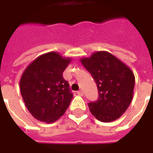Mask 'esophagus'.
Listing matches in <instances>:
<instances>
[{
	"label": "esophagus",
	"mask_w": 153,
	"mask_h": 153,
	"mask_svg": "<svg viewBox=\"0 0 153 153\" xmlns=\"http://www.w3.org/2000/svg\"><path fill=\"white\" fill-rule=\"evenodd\" d=\"M76 93H77V94L80 95V96H82L83 95V92L82 91V90H79V91H77Z\"/></svg>",
	"instance_id": "1"
}]
</instances>
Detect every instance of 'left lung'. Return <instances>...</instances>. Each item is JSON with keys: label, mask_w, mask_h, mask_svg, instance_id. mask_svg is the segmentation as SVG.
Returning <instances> with one entry per match:
<instances>
[{"label": "left lung", "mask_w": 153, "mask_h": 153, "mask_svg": "<svg viewBox=\"0 0 153 153\" xmlns=\"http://www.w3.org/2000/svg\"><path fill=\"white\" fill-rule=\"evenodd\" d=\"M98 88L97 101L88 103L90 112L99 121L112 122L123 114L132 101L134 76L125 64L105 51L81 59Z\"/></svg>", "instance_id": "left-lung-1"}]
</instances>
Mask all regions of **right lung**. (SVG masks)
<instances>
[{"instance_id":"1","label":"right lung","mask_w":153,"mask_h":153,"mask_svg":"<svg viewBox=\"0 0 153 153\" xmlns=\"http://www.w3.org/2000/svg\"><path fill=\"white\" fill-rule=\"evenodd\" d=\"M71 62L56 52L39 56L22 74L20 92L28 111L45 123H53L65 112L73 98L63 72Z\"/></svg>"}]
</instances>
